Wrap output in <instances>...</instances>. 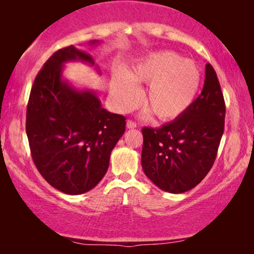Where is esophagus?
<instances>
[{"instance_id":"34e87169","label":"esophagus","mask_w":254,"mask_h":254,"mask_svg":"<svg viewBox=\"0 0 254 254\" xmlns=\"http://www.w3.org/2000/svg\"><path fill=\"white\" fill-rule=\"evenodd\" d=\"M127 128H135L136 127V123L133 122L132 120H127Z\"/></svg>"}]
</instances>
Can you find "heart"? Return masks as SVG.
<instances>
[{"mask_svg":"<svg viewBox=\"0 0 254 254\" xmlns=\"http://www.w3.org/2000/svg\"><path fill=\"white\" fill-rule=\"evenodd\" d=\"M201 76L191 60L173 51L149 55L132 68L130 74L119 72L112 79L111 96L119 112L140 104L139 83L149 84L144 94L147 114L152 112L159 121L171 122L186 113L200 87Z\"/></svg>","mask_w":254,"mask_h":254,"instance_id":"heart-1","label":"heart"}]
</instances>
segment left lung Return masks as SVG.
Listing matches in <instances>:
<instances>
[{"mask_svg":"<svg viewBox=\"0 0 254 254\" xmlns=\"http://www.w3.org/2000/svg\"><path fill=\"white\" fill-rule=\"evenodd\" d=\"M225 102L210 64L204 87L186 113L158 128L143 127L142 169L160 189L180 194L197 186L214 165L224 132Z\"/></svg>","mask_w":254,"mask_h":254,"instance_id":"obj_1","label":"left lung"}]
</instances>
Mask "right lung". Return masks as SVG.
Instances as JSON below:
<instances>
[{
    "label": "right lung",
    "mask_w": 254,
    "mask_h": 254,
    "mask_svg": "<svg viewBox=\"0 0 254 254\" xmlns=\"http://www.w3.org/2000/svg\"><path fill=\"white\" fill-rule=\"evenodd\" d=\"M71 60L95 64L74 46L56 51L34 79L25 130L33 162L46 182L65 194L79 195L105 176L127 119L103 109L94 92L77 91L62 78L64 64Z\"/></svg>",
    "instance_id": "obj_1"
}]
</instances>
